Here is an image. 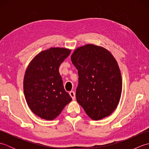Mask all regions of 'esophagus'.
<instances>
[{
    "label": "esophagus",
    "mask_w": 149,
    "mask_h": 149,
    "mask_svg": "<svg viewBox=\"0 0 149 149\" xmlns=\"http://www.w3.org/2000/svg\"><path fill=\"white\" fill-rule=\"evenodd\" d=\"M69 94H70V95L71 96V97L72 98V99L73 100H75V93L74 91H70Z\"/></svg>",
    "instance_id": "1"
}]
</instances>
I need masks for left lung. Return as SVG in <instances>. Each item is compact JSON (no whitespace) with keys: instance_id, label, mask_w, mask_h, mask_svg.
<instances>
[{"instance_id":"obj_1","label":"left lung","mask_w":149,"mask_h":149,"mask_svg":"<svg viewBox=\"0 0 149 149\" xmlns=\"http://www.w3.org/2000/svg\"><path fill=\"white\" fill-rule=\"evenodd\" d=\"M71 60L78 70L77 102L93 120L109 116L118 106L122 90L115 58L104 47L87 44L75 49Z\"/></svg>"}]
</instances>
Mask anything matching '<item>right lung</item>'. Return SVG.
<instances>
[{
	"instance_id": "obj_1",
	"label": "right lung",
	"mask_w": 149,
	"mask_h": 149,
	"mask_svg": "<svg viewBox=\"0 0 149 149\" xmlns=\"http://www.w3.org/2000/svg\"><path fill=\"white\" fill-rule=\"evenodd\" d=\"M71 50L52 47L43 50L29 63L24 78V92L28 106L41 118L52 120L71 102L59 72Z\"/></svg>"
}]
</instances>
